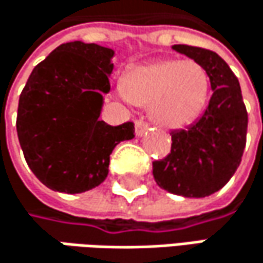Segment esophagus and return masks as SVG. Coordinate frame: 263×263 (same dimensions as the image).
I'll return each mask as SVG.
<instances>
[{"instance_id": "obj_1", "label": "esophagus", "mask_w": 263, "mask_h": 263, "mask_svg": "<svg viewBox=\"0 0 263 263\" xmlns=\"http://www.w3.org/2000/svg\"><path fill=\"white\" fill-rule=\"evenodd\" d=\"M147 130H148L147 122H144V121H136V125H135L136 136H144Z\"/></svg>"}]
</instances>
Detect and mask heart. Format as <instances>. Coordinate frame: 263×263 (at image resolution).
<instances>
[{
    "label": "heart",
    "instance_id": "heart-1",
    "mask_svg": "<svg viewBox=\"0 0 263 263\" xmlns=\"http://www.w3.org/2000/svg\"><path fill=\"white\" fill-rule=\"evenodd\" d=\"M211 79L195 60L165 59L132 68L122 95L135 106H149L151 121L163 130H181L206 109Z\"/></svg>",
    "mask_w": 263,
    "mask_h": 263
}]
</instances>
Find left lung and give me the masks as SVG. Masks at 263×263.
I'll return each instance as SVG.
<instances>
[{
	"label": "left lung",
	"instance_id": "obj_1",
	"mask_svg": "<svg viewBox=\"0 0 263 263\" xmlns=\"http://www.w3.org/2000/svg\"><path fill=\"white\" fill-rule=\"evenodd\" d=\"M173 49L204 66L212 97L198 121L171 133V153L153 162V176L171 194L203 198L219 191L238 170L248 115L236 76L216 52L189 45H173Z\"/></svg>",
	"mask_w": 263,
	"mask_h": 263
}]
</instances>
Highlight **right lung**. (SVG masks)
Returning a JSON list of instances; mask_svg holds the SVG:
<instances>
[{
	"label": "right lung",
	"instance_id": "add662e5",
	"mask_svg": "<svg viewBox=\"0 0 263 263\" xmlns=\"http://www.w3.org/2000/svg\"><path fill=\"white\" fill-rule=\"evenodd\" d=\"M115 51L62 44L30 74L19 97L16 130L33 174L52 191L82 194L109 174L114 148L135 138L133 122L100 119Z\"/></svg>",
	"mask_w": 263,
	"mask_h": 263
}]
</instances>
